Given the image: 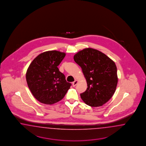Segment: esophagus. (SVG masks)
<instances>
[{"label": "esophagus", "mask_w": 146, "mask_h": 146, "mask_svg": "<svg viewBox=\"0 0 146 146\" xmlns=\"http://www.w3.org/2000/svg\"><path fill=\"white\" fill-rule=\"evenodd\" d=\"M78 84V81L77 80H75L74 82H73L72 83V85L73 87H75V86Z\"/></svg>", "instance_id": "34e87169"}]
</instances>
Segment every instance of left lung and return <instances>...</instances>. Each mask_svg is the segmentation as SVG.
<instances>
[{"instance_id":"obj_1","label":"left lung","mask_w":146,"mask_h":146,"mask_svg":"<svg viewBox=\"0 0 146 146\" xmlns=\"http://www.w3.org/2000/svg\"><path fill=\"white\" fill-rule=\"evenodd\" d=\"M74 60L81 67L88 88L80 94L88 106H102L114 94L118 82L115 62L101 51L87 48L75 54Z\"/></svg>"}]
</instances>
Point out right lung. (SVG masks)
I'll return each mask as SVG.
<instances>
[{
	"label": "right lung",
	"instance_id": "add662e5",
	"mask_svg": "<svg viewBox=\"0 0 146 146\" xmlns=\"http://www.w3.org/2000/svg\"><path fill=\"white\" fill-rule=\"evenodd\" d=\"M65 53L50 51L40 53L31 62L26 80L32 94L39 102L52 104L62 100L71 86L58 66Z\"/></svg>",
	"mask_w": 146,
	"mask_h": 146
}]
</instances>
